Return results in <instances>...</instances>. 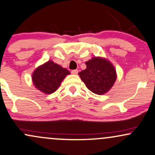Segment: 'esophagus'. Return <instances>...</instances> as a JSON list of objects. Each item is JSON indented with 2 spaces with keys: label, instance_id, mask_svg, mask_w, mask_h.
<instances>
[{
  "label": "esophagus",
  "instance_id": "obj_1",
  "mask_svg": "<svg viewBox=\"0 0 155 155\" xmlns=\"http://www.w3.org/2000/svg\"><path fill=\"white\" fill-rule=\"evenodd\" d=\"M78 70H73V71H71V74H74V75H76V74H78Z\"/></svg>",
  "mask_w": 155,
  "mask_h": 155
}]
</instances>
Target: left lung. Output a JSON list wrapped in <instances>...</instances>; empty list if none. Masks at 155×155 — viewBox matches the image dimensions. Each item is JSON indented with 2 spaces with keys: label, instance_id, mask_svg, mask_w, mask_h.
<instances>
[{
  "label": "left lung",
  "instance_id": "8db88e82",
  "mask_svg": "<svg viewBox=\"0 0 155 155\" xmlns=\"http://www.w3.org/2000/svg\"><path fill=\"white\" fill-rule=\"evenodd\" d=\"M85 70L79 73L84 83L90 91L97 95L107 92L117 79L114 67L108 60L93 58L85 63Z\"/></svg>",
  "mask_w": 155,
  "mask_h": 155
}]
</instances>
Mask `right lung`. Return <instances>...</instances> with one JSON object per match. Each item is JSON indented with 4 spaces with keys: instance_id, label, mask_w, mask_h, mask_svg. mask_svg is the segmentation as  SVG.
<instances>
[{
    "instance_id": "obj_1",
    "label": "right lung",
    "mask_w": 155,
    "mask_h": 155,
    "mask_svg": "<svg viewBox=\"0 0 155 155\" xmlns=\"http://www.w3.org/2000/svg\"><path fill=\"white\" fill-rule=\"evenodd\" d=\"M69 71L49 60L37 68L32 76L33 82L35 87L45 94L55 92Z\"/></svg>"
}]
</instances>
